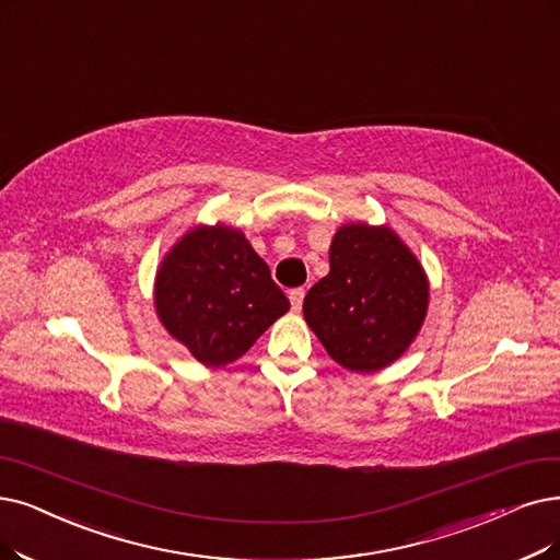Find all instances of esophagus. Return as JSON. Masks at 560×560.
<instances>
[{
    "mask_svg": "<svg viewBox=\"0 0 560 560\" xmlns=\"http://www.w3.org/2000/svg\"><path fill=\"white\" fill-rule=\"evenodd\" d=\"M303 299H305V289L303 287H296V289H292V292H289V301H292L294 310H301Z\"/></svg>",
    "mask_w": 560,
    "mask_h": 560,
    "instance_id": "esophagus-1",
    "label": "esophagus"
}]
</instances>
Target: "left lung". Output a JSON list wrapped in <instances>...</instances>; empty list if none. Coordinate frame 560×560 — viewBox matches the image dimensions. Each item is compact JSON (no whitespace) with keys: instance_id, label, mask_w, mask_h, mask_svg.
Here are the masks:
<instances>
[{"instance_id":"obj_1","label":"left lung","mask_w":560,"mask_h":560,"mask_svg":"<svg viewBox=\"0 0 560 560\" xmlns=\"http://www.w3.org/2000/svg\"><path fill=\"white\" fill-rule=\"evenodd\" d=\"M330 271L303 301L307 326L335 363L376 372L405 353L428 315L430 284L420 261L390 228L342 225Z\"/></svg>"}]
</instances>
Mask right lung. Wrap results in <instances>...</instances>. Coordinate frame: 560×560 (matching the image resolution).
<instances>
[{
    "label": "right lung",
    "mask_w": 560,
    "mask_h": 560,
    "mask_svg": "<svg viewBox=\"0 0 560 560\" xmlns=\"http://www.w3.org/2000/svg\"><path fill=\"white\" fill-rule=\"evenodd\" d=\"M155 312L199 363L228 365L289 310L266 261L238 230L199 225L163 259Z\"/></svg>",
    "instance_id": "add662e5"
}]
</instances>
